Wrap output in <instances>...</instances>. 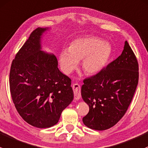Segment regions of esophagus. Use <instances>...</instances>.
<instances>
[{
    "mask_svg": "<svg viewBox=\"0 0 148 148\" xmlns=\"http://www.w3.org/2000/svg\"><path fill=\"white\" fill-rule=\"evenodd\" d=\"M73 90L74 92V97L75 100H79L81 97V93H80V86L77 83H75L73 85Z\"/></svg>",
    "mask_w": 148,
    "mask_h": 148,
    "instance_id": "1",
    "label": "esophagus"
}]
</instances>
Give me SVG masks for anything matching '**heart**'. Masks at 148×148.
<instances>
[{"label":"heart","instance_id":"heart-1","mask_svg":"<svg viewBox=\"0 0 148 148\" xmlns=\"http://www.w3.org/2000/svg\"><path fill=\"white\" fill-rule=\"evenodd\" d=\"M112 47L108 42L94 37L80 38L70 44L68 50L64 49L60 55L62 70L69 73L81 60L85 73H97L106 66L111 56Z\"/></svg>","mask_w":148,"mask_h":148}]
</instances>
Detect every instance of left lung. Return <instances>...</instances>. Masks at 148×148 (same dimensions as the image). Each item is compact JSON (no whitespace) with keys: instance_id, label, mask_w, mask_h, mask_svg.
<instances>
[{"instance_id":"8db88e82","label":"left lung","mask_w":148,"mask_h":148,"mask_svg":"<svg viewBox=\"0 0 148 148\" xmlns=\"http://www.w3.org/2000/svg\"><path fill=\"white\" fill-rule=\"evenodd\" d=\"M138 71L136 56L126 40L119 57L95 75L84 79L81 95L89 106L83 118L85 125L105 130L124 116L138 86Z\"/></svg>"}]
</instances>
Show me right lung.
I'll return each mask as SVG.
<instances>
[{"mask_svg":"<svg viewBox=\"0 0 148 148\" xmlns=\"http://www.w3.org/2000/svg\"><path fill=\"white\" fill-rule=\"evenodd\" d=\"M46 30L37 28L30 33L12 62L9 77L18 112L38 128L58 123L74 97L71 78L59 71L56 56L40 51V38Z\"/></svg>","mask_w":148,"mask_h":148,"instance_id":"right-lung-1","label":"right lung"}]
</instances>
